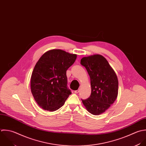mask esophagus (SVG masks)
<instances>
[{
    "label": "esophagus",
    "instance_id": "34e87169",
    "mask_svg": "<svg viewBox=\"0 0 146 146\" xmlns=\"http://www.w3.org/2000/svg\"><path fill=\"white\" fill-rule=\"evenodd\" d=\"M79 92H80V90H79V89H78V90H75V91H74V93H76V94H77V93H78Z\"/></svg>",
    "mask_w": 146,
    "mask_h": 146
}]
</instances>
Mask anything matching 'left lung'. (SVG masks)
<instances>
[{
	"label": "left lung",
	"mask_w": 146,
	"mask_h": 146,
	"mask_svg": "<svg viewBox=\"0 0 146 146\" xmlns=\"http://www.w3.org/2000/svg\"><path fill=\"white\" fill-rule=\"evenodd\" d=\"M80 64L90 76L92 93L89 98L81 99L87 110L94 115H99L108 109L118 96L117 76L106 59L96 54L83 57Z\"/></svg>",
	"instance_id": "8db88e82"
}]
</instances>
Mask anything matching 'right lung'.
<instances>
[{
    "mask_svg": "<svg viewBox=\"0 0 146 146\" xmlns=\"http://www.w3.org/2000/svg\"><path fill=\"white\" fill-rule=\"evenodd\" d=\"M77 55L60 49L45 52L33 69L31 88L33 98L44 110L53 111L63 106L72 94L68 87L66 70Z\"/></svg>",
    "mask_w": 146,
    "mask_h": 146,
    "instance_id": "add662e5",
    "label": "right lung"
}]
</instances>
